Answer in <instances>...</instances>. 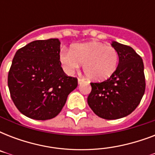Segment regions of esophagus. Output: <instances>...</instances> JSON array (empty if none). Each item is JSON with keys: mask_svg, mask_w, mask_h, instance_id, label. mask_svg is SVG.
<instances>
[{"mask_svg": "<svg viewBox=\"0 0 155 155\" xmlns=\"http://www.w3.org/2000/svg\"><path fill=\"white\" fill-rule=\"evenodd\" d=\"M82 82H84V80H82V79H80V78H79V79H78V83H79V84H81V83Z\"/></svg>", "mask_w": 155, "mask_h": 155, "instance_id": "1", "label": "esophagus"}]
</instances>
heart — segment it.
Masks as SVG:
<instances>
[{"mask_svg": "<svg viewBox=\"0 0 155 155\" xmlns=\"http://www.w3.org/2000/svg\"><path fill=\"white\" fill-rule=\"evenodd\" d=\"M59 60L66 72L72 73L84 64L83 69L90 80L101 81L115 72L119 63L116 48L101 42H87L72 46L71 50L63 49Z\"/></svg>", "mask_w": 155, "mask_h": 155, "instance_id": "1", "label": "heart"}]
</instances>
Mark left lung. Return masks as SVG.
Wrapping results in <instances>:
<instances>
[{
    "instance_id": "1",
    "label": "left lung",
    "mask_w": 155,
    "mask_h": 155,
    "mask_svg": "<svg viewBox=\"0 0 155 155\" xmlns=\"http://www.w3.org/2000/svg\"><path fill=\"white\" fill-rule=\"evenodd\" d=\"M119 53L117 70L103 82L90 83L87 104L95 114L107 120L130 115L141 102L146 89L143 61L132 47L113 42Z\"/></svg>"
}]
</instances>
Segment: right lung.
Here are the masks:
<instances>
[{
  "label": "right lung",
  "instance_id": "obj_1",
  "mask_svg": "<svg viewBox=\"0 0 155 155\" xmlns=\"http://www.w3.org/2000/svg\"><path fill=\"white\" fill-rule=\"evenodd\" d=\"M57 38L36 40L16 52L8 75L10 97L21 113L49 120L60 113L78 80L64 73Z\"/></svg>",
  "mask_w": 155,
  "mask_h": 155
}]
</instances>
